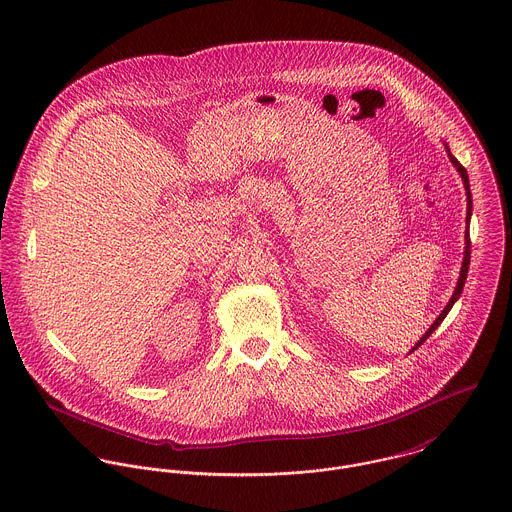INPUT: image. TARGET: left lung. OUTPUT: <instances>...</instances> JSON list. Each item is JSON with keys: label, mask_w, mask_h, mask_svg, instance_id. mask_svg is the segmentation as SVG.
Wrapping results in <instances>:
<instances>
[{"label": "left lung", "mask_w": 512, "mask_h": 512, "mask_svg": "<svg viewBox=\"0 0 512 512\" xmlns=\"http://www.w3.org/2000/svg\"><path fill=\"white\" fill-rule=\"evenodd\" d=\"M449 159H451V163L457 167V171L461 173V179H463V183H465V191H467V224H469V217H471V191H469V177H467V171H465V167L449 153ZM465 242H467V246H465V258H463V266H461V276H459V282H457V288H455V292H453V295H451V299H449V303L445 305V309L439 313L438 319L434 321V325L428 329V333L418 341V345L414 347V349H418L436 329H438L439 323L445 319V315L449 313V309L453 307V303L457 301V297L461 295V292H463V286H465V280H467V272H469V260H471V238H469V230H467V236H465Z\"/></svg>", "instance_id": "obj_1"}]
</instances>
